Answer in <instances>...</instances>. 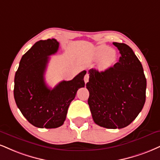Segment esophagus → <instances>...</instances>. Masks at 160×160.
<instances>
[{
	"mask_svg": "<svg viewBox=\"0 0 160 160\" xmlns=\"http://www.w3.org/2000/svg\"><path fill=\"white\" fill-rule=\"evenodd\" d=\"M88 79H89V74H86L85 76H84V82H85V83H86V82H88Z\"/></svg>",
	"mask_w": 160,
	"mask_h": 160,
	"instance_id": "1",
	"label": "esophagus"
}]
</instances>
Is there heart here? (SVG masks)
I'll return each instance as SVG.
<instances>
[{
	"label": "heart",
	"mask_w": 160,
	"mask_h": 160,
	"mask_svg": "<svg viewBox=\"0 0 160 160\" xmlns=\"http://www.w3.org/2000/svg\"><path fill=\"white\" fill-rule=\"evenodd\" d=\"M92 57L95 60H99L98 68L101 72L108 70L115 64L117 59V52L110 49L107 45L96 47L92 53Z\"/></svg>",
	"instance_id": "1"
}]
</instances>
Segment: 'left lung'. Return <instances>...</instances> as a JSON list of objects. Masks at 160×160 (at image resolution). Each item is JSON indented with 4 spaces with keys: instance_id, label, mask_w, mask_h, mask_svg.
<instances>
[{
    "instance_id": "8db88e82",
    "label": "left lung",
    "mask_w": 160,
    "mask_h": 160,
    "mask_svg": "<svg viewBox=\"0 0 160 160\" xmlns=\"http://www.w3.org/2000/svg\"><path fill=\"white\" fill-rule=\"evenodd\" d=\"M121 57L108 70L88 71V103L96 124L108 129L128 126L145 103L147 81L142 63L131 48L113 42Z\"/></svg>"
}]
</instances>
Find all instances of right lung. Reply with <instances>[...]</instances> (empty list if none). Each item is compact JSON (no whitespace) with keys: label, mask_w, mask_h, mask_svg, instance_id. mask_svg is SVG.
<instances>
[{"label":"right lung","mask_w":160,"mask_h":160,"mask_svg":"<svg viewBox=\"0 0 160 160\" xmlns=\"http://www.w3.org/2000/svg\"><path fill=\"white\" fill-rule=\"evenodd\" d=\"M54 38L40 40L22 57L15 75L14 98L21 112L30 124L39 128H57L66 118L77 92L85 86L82 71L72 80H63L53 88L45 81L49 56L59 49Z\"/></svg>","instance_id":"add662e5"}]
</instances>
